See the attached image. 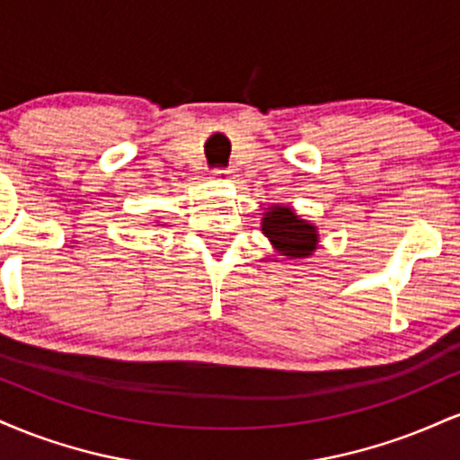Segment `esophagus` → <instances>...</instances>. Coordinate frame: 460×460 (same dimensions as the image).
Segmentation results:
<instances>
[{"mask_svg":"<svg viewBox=\"0 0 460 460\" xmlns=\"http://www.w3.org/2000/svg\"><path fill=\"white\" fill-rule=\"evenodd\" d=\"M212 175L218 179H229V177H234V168H214Z\"/></svg>","mask_w":460,"mask_h":460,"instance_id":"34e87169","label":"esophagus"}]
</instances>
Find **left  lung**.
Instances as JSON below:
<instances>
[{"mask_svg": "<svg viewBox=\"0 0 460 460\" xmlns=\"http://www.w3.org/2000/svg\"><path fill=\"white\" fill-rule=\"evenodd\" d=\"M263 234L288 257H309L318 242L315 226L300 220L289 208H272L261 223Z\"/></svg>", "mask_w": 460, "mask_h": 460, "instance_id": "8db88e82", "label": "left lung"}]
</instances>
